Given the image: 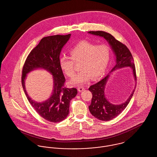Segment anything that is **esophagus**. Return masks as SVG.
<instances>
[{"label":"esophagus","mask_w":157,"mask_h":157,"mask_svg":"<svg viewBox=\"0 0 157 157\" xmlns=\"http://www.w3.org/2000/svg\"><path fill=\"white\" fill-rule=\"evenodd\" d=\"M77 90H78V92H82V91H83L84 90H85V88H83V87H82V86H80V87H78V88H77Z\"/></svg>","instance_id":"obj_1"}]
</instances>
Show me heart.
<instances>
[{"label":"heart","instance_id":"obj_1","mask_svg":"<svg viewBox=\"0 0 157 157\" xmlns=\"http://www.w3.org/2000/svg\"><path fill=\"white\" fill-rule=\"evenodd\" d=\"M71 57L62 56L59 64L62 70L69 77H73L76 72L75 63H80L82 71L71 82L73 85H83L92 78L97 80L105 72L108 65L111 51L108 45H96L88 41H82L70 50Z\"/></svg>","mask_w":157,"mask_h":157}]
</instances>
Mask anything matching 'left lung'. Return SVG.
<instances>
[{
	"label": "left lung",
	"instance_id": "1",
	"mask_svg": "<svg viewBox=\"0 0 157 157\" xmlns=\"http://www.w3.org/2000/svg\"><path fill=\"white\" fill-rule=\"evenodd\" d=\"M88 33L93 35L103 37L111 45L116 56V65L110 72L122 67H131L136 82V75L134 59L127 46L116 40L111 34L105 31H89ZM109 77V74L98 83L90 86L89 88L92 94L91 103L89 106L90 112L96 118L102 121H109L121 113L129 104L135 90V88L128 100L123 103L120 105L112 104L107 100L105 95V85Z\"/></svg>",
	"mask_w": 157,
	"mask_h": 157
}]
</instances>
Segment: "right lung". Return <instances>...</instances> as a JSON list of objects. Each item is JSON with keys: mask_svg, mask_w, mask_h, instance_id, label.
I'll return each instance as SVG.
<instances>
[{"mask_svg": "<svg viewBox=\"0 0 157 157\" xmlns=\"http://www.w3.org/2000/svg\"><path fill=\"white\" fill-rule=\"evenodd\" d=\"M70 36L71 34L44 37L30 52L23 67L22 85L29 102L39 115L53 123L60 122L67 117L70 101L77 94L76 88L65 87V78L59 64L60 52ZM37 68H43L49 71L53 75L54 80L52 96L42 103L32 100L27 95L24 86L26 74Z\"/></svg>", "mask_w": 157, "mask_h": 157, "instance_id": "obj_1", "label": "right lung"}]
</instances>
